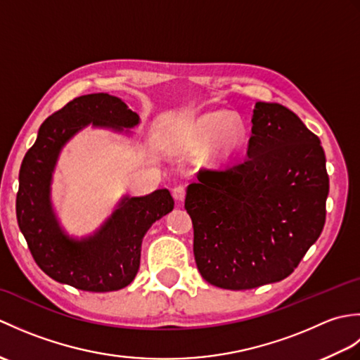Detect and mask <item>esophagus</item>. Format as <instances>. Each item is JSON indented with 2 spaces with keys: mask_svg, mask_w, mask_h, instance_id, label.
<instances>
[{
  "mask_svg": "<svg viewBox=\"0 0 360 360\" xmlns=\"http://www.w3.org/2000/svg\"><path fill=\"white\" fill-rule=\"evenodd\" d=\"M172 195H173V198H174V201L181 204L182 201L186 200V187H184V186H176V187L173 188Z\"/></svg>",
  "mask_w": 360,
  "mask_h": 360,
  "instance_id": "1",
  "label": "esophagus"
}]
</instances>
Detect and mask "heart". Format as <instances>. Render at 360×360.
I'll return each instance as SVG.
<instances>
[{
  "mask_svg": "<svg viewBox=\"0 0 360 360\" xmlns=\"http://www.w3.org/2000/svg\"><path fill=\"white\" fill-rule=\"evenodd\" d=\"M215 137L223 155H231L243 142V128L229 112L217 111L196 119L190 129V139L196 145L207 143Z\"/></svg>",
  "mask_w": 360,
  "mask_h": 360,
  "instance_id": "obj_1",
  "label": "heart"
}]
</instances>
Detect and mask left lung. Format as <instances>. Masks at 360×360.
<instances>
[{"label": "left lung", "mask_w": 360, "mask_h": 360, "mask_svg": "<svg viewBox=\"0 0 360 360\" xmlns=\"http://www.w3.org/2000/svg\"><path fill=\"white\" fill-rule=\"evenodd\" d=\"M319 137L280 103L257 102L248 156L202 168L187 187L205 281L252 289L294 272L323 231L330 179Z\"/></svg>", "instance_id": "obj_1"}]
</instances>
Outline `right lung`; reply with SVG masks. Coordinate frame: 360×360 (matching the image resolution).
<instances>
[{"instance_id":"right-lung-1","label":"right lung","mask_w":360,"mask_h":360,"mask_svg":"<svg viewBox=\"0 0 360 360\" xmlns=\"http://www.w3.org/2000/svg\"><path fill=\"white\" fill-rule=\"evenodd\" d=\"M89 124L124 131L139 124V116L119 97L98 93L74 98L46 119L20 168L17 219L46 275L82 290L110 292L134 280L143 235L173 210L174 201L167 188L147 196H124L94 235L82 240L68 235L52 209V173L65 143Z\"/></svg>"}]
</instances>
